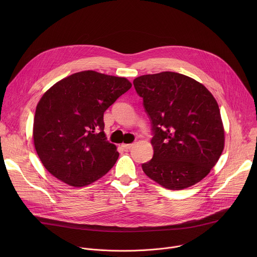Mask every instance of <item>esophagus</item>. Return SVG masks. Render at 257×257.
I'll list each match as a JSON object with an SVG mask.
<instances>
[{"instance_id":"esophagus-1","label":"esophagus","mask_w":257,"mask_h":257,"mask_svg":"<svg viewBox=\"0 0 257 257\" xmlns=\"http://www.w3.org/2000/svg\"><path fill=\"white\" fill-rule=\"evenodd\" d=\"M133 146V143H129V144H122V148L125 150V151H128L130 150Z\"/></svg>"}]
</instances>
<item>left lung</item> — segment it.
Segmentation results:
<instances>
[{"instance_id": "8db88e82", "label": "left lung", "mask_w": 257, "mask_h": 257, "mask_svg": "<svg viewBox=\"0 0 257 257\" xmlns=\"http://www.w3.org/2000/svg\"><path fill=\"white\" fill-rule=\"evenodd\" d=\"M152 123L153 159L145 175L170 190L201 181L221 157L225 131L212 94L176 72L142 75L133 81Z\"/></svg>"}]
</instances>
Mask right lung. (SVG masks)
Masks as SVG:
<instances>
[{"label":"right lung","mask_w":257,"mask_h":257,"mask_svg":"<svg viewBox=\"0 0 257 257\" xmlns=\"http://www.w3.org/2000/svg\"><path fill=\"white\" fill-rule=\"evenodd\" d=\"M132 84L124 77L82 71L53 85L36 106L33 141L45 168L83 187L104 176L119 158L106 141L103 113Z\"/></svg>","instance_id":"add662e5"}]
</instances>
